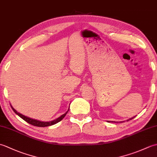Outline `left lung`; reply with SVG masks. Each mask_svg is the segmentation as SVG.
<instances>
[{
	"label": "left lung",
	"instance_id": "8db88e82",
	"mask_svg": "<svg viewBox=\"0 0 157 157\" xmlns=\"http://www.w3.org/2000/svg\"><path fill=\"white\" fill-rule=\"evenodd\" d=\"M136 116H134V117H132V118H130V119H128V120H127V121H129V120H132V119H134V117H135ZM108 122H110L109 121H107ZM111 122H112V123H123V122H125L124 121H111Z\"/></svg>",
	"mask_w": 157,
	"mask_h": 157
}]
</instances>
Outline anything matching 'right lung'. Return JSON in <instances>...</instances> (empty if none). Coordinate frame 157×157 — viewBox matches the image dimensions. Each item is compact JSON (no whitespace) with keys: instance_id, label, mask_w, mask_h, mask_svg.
I'll use <instances>...</instances> for the list:
<instances>
[{"instance_id":"add662e5","label":"right lung","mask_w":157,"mask_h":157,"mask_svg":"<svg viewBox=\"0 0 157 157\" xmlns=\"http://www.w3.org/2000/svg\"><path fill=\"white\" fill-rule=\"evenodd\" d=\"M11 108L13 109V111H14L18 116H19L21 119L24 120V121H25L26 122H28V123H29V124H31L32 125H34V126H37V127H48V126H51V125L56 124V123H57L58 122L61 121V120L65 117V116L66 115L67 113H68L69 109V108L68 111H67L66 113H65L64 114H63L62 115L60 116L59 117L56 118V119L52 120V121H40V120L34 119H32V118H30V117H27V116L23 115L21 114V113H19V112L17 111L16 110L11 106Z\"/></svg>"}]
</instances>
